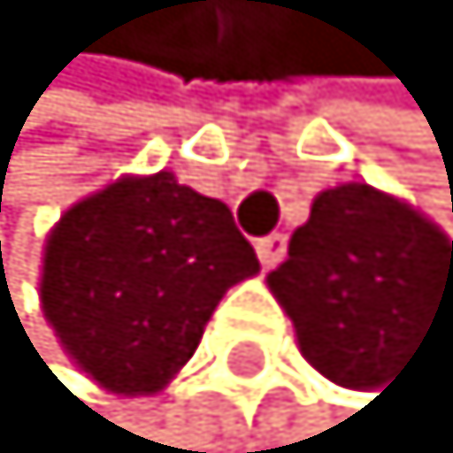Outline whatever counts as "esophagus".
Segmentation results:
<instances>
[{"label": "esophagus", "instance_id": "esophagus-1", "mask_svg": "<svg viewBox=\"0 0 453 453\" xmlns=\"http://www.w3.org/2000/svg\"><path fill=\"white\" fill-rule=\"evenodd\" d=\"M283 253H288V234H265V238H257V257H261V265L265 268H276L283 261Z\"/></svg>", "mask_w": 453, "mask_h": 453}]
</instances>
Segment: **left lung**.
<instances>
[{"label":"left lung","mask_w":453,"mask_h":453,"mask_svg":"<svg viewBox=\"0 0 453 453\" xmlns=\"http://www.w3.org/2000/svg\"><path fill=\"white\" fill-rule=\"evenodd\" d=\"M268 288L337 386H382L424 333H453V242L371 185L326 188Z\"/></svg>","instance_id":"8db88e82"}]
</instances>
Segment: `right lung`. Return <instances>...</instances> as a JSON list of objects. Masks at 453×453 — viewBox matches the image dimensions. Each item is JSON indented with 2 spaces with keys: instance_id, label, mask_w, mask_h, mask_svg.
I'll return each mask as SVG.
<instances>
[{
  "instance_id": "right-lung-1",
  "label": "right lung",
  "mask_w": 453,
  "mask_h": 453,
  "mask_svg": "<svg viewBox=\"0 0 453 453\" xmlns=\"http://www.w3.org/2000/svg\"><path fill=\"white\" fill-rule=\"evenodd\" d=\"M257 253L226 203L173 173L120 177L79 200L44 245L41 303L59 344L112 394H158Z\"/></svg>"
}]
</instances>
